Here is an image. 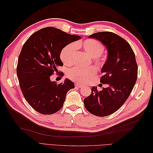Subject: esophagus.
Listing matches in <instances>:
<instances>
[{"label": "esophagus", "mask_w": 153, "mask_h": 153, "mask_svg": "<svg viewBox=\"0 0 153 153\" xmlns=\"http://www.w3.org/2000/svg\"><path fill=\"white\" fill-rule=\"evenodd\" d=\"M75 86H76V87H79V88H81V87H83V85H82V84H79V83H76L75 84Z\"/></svg>", "instance_id": "esophagus-1"}]
</instances>
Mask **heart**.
Returning a JSON list of instances; mask_svg holds the SVG:
<instances>
[{"label": "heart", "mask_w": 153, "mask_h": 153, "mask_svg": "<svg viewBox=\"0 0 153 153\" xmlns=\"http://www.w3.org/2000/svg\"><path fill=\"white\" fill-rule=\"evenodd\" d=\"M76 47L80 48L92 58L93 62L97 66H101L103 60L100 56L102 54L105 47L99 41L95 39H87L83 41L77 42L76 44L70 43L65 46L60 52V57L62 62L66 66H72L75 62V54ZM97 73L95 68L90 67L86 69L79 68H74L68 70V77L71 80L77 83H83L92 78Z\"/></svg>", "instance_id": "obj_1"}]
</instances>
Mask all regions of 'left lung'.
<instances>
[{
    "instance_id": "1",
    "label": "left lung",
    "mask_w": 153,
    "mask_h": 153,
    "mask_svg": "<svg viewBox=\"0 0 153 153\" xmlns=\"http://www.w3.org/2000/svg\"><path fill=\"white\" fill-rule=\"evenodd\" d=\"M106 48L107 58L101 69L100 82L105 88L97 90L83 100L85 108L97 116H106L117 111L128 99L137 81V65L135 54L124 39L112 32L104 31L91 35Z\"/></svg>"
}]
</instances>
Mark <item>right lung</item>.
I'll return each instance as SVG.
<instances>
[{"mask_svg":"<svg viewBox=\"0 0 153 153\" xmlns=\"http://www.w3.org/2000/svg\"><path fill=\"white\" fill-rule=\"evenodd\" d=\"M82 38L53 27L35 32L23 45L17 76L24 98L37 112L52 114L63 106L68 91L74 88L69 79L56 84L50 77L63 66L60 54L67 45Z\"/></svg>","mask_w":153,"mask_h":153,"instance_id":"add662e5","label":"right lung"}]
</instances>
